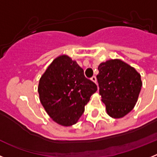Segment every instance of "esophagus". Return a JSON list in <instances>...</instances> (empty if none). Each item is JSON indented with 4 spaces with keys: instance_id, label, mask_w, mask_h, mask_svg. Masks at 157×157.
<instances>
[{
    "instance_id": "34e87169",
    "label": "esophagus",
    "mask_w": 157,
    "mask_h": 157,
    "mask_svg": "<svg viewBox=\"0 0 157 157\" xmlns=\"http://www.w3.org/2000/svg\"><path fill=\"white\" fill-rule=\"evenodd\" d=\"M91 80H92L93 82H97V78L95 77V76H93L92 78H91Z\"/></svg>"
}]
</instances>
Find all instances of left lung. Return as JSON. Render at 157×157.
<instances>
[{
  "instance_id": "left-lung-1",
  "label": "left lung",
  "mask_w": 157,
  "mask_h": 157,
  "mask_svg": "<svg viewBox=\"0 0 157 157\" xmlns=\"http://www.w3.org/2000/svg\"><path fill=\"white\" fill-rule=\"evenodd\" d=\"M99 93L107 113L120 119L134 109L141 91V75L120 59H109L98 66Z\"/></svg>"
}]
</instances>
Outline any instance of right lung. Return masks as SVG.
<instances>
[{"label":"right lung","instance_id":"add662e5","mask_svg":"<svg viewBox=\"0 0 157 157\" xmlns=\"http://www.w3.org/2000/svg\"><path fill=\"white\" fill-rule=\"evenodd\" d=\"M98 87L84 75L76 61L66 55L54 59L38 84L40 101L54 122L64 127L74 125Z\"/></svg>","mask_w":157,"mask_h":157}]
</instances>
